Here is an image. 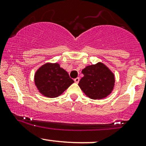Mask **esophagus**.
I'll return each instance as SVG.
<instances>
[{"instance_id": "1", "label": "esophagus", "mask_w": 146, "mask_h": 146, "mask_svg": "<svg viewBox=\"0 0 146 146\" xmlns=\"http://www.w3.org/2000/svg\"><path fill=\"white\" fill-rule=\"evenodd\" d=\"M74 81L75 83L78 84L79 82V81H80V78H76L75 79H74Z\"/></svg>"}]
</instances>
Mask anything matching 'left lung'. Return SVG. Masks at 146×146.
I'll return each mask as SVG.
<instances>
[{
  "instance_id": "8db88e82",
  "label": "left lung",
  "mask_w": 146,
  "mask_h": 146,
  "mask_svg": "<svg viewBox=\"0 0 146 146\" xmlns=\"http://www.w3.org/2000/svg\"><path fill=\"white\" fill-rule=\"evenodd\" d=\"M82 73L84 77L78 85L88 98L100 100L112 92L115 85V75L104 64L99 62L86 66Z\"/></svg>"
}]
</instances>
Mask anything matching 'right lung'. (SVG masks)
<instances>
[{
  "mask_svg": "<svg viewBox=\"0 0 146 146\" xmlns=\"http://www.w3.org/2000/svg\"><path fill=\"white\" fill-rule=\"evenodd\" d=\"M35 84L40 93L48 98H57L74 82L58 63H46L35 74Z\"/></svg>",
  "mask_w": 146,
  "mask_h": 146,
  "instance_id": "obj_1",
  "label": "right lung"
}]
</instances>
